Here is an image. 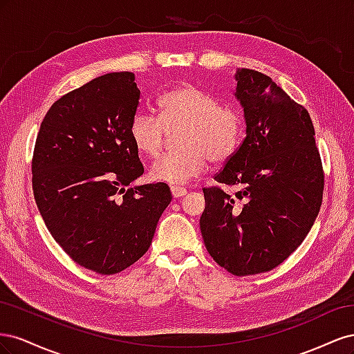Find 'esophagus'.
<instances>
[{
  "label": "esophagus",
  "mask_w": 354,
  "mask_h": 354,
  "mask_svg": "<svg viewBox=\"0 0 354 354\" xmlns=\"http://www.w3.org/2000/svg\"><path fill=\"white\" fill-rule=\"evenodd\" d=\"M171 194H173L174 198H181L187 194V189L180 186H171Z\"/></svg>",
  "instance_id": "1"
}]
</instances>
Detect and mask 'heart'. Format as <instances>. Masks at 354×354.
Wrapping results in <instances>:
<instances>
[{"label":"heart","instance_id":"obj_1","mask_svg":"<svg viewBox=\"0 0 354 354\" xmlns=\"http://www.w3.org/2000/svg\"><path fill=\"white\" fill-rule=\"evenodd\" d=\"M158 116L137 112L128 134L138 153L155 158L165 145V130L180 128L178 151L160 156L151 168V177L169 185H183L207 168L208 159L221 164L238 151L245 131L242 112L233 104L220 103L217 95L196 85H180L160 94Z\"/></svg>","mask_w":354,"mask_h":354}]
</instances>
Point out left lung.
Wrapping results in <instances>:
<instances>
[{"mask_svg": "<svg viewBox=\"0 0 354 354\" xmlns=\"http://www.w3.org/2000/svg\"><path fill=\"white\" fill-rule=\"evenodd\" d=\"M234 78L246 137L214 180L236 192L203 187L199 224L214 261L250 276L273 270L301 245L322 205L325 176L303 106L261 72L241 69Z\"/></svg>", "mask_w": 354, "mask_h": 354, "instance_id": "left-lung-1", "label": "left lung"}]
</instances>
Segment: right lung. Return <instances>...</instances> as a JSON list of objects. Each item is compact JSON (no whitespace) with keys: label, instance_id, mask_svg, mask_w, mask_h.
I'll list each match as a JSON object with an SVG mask.
<instances>
[{"label":"right lung","instance_id":"add662e5","mask_svg":"<svg viewBox=\"0 0 354 354\" xmlns=\"http://www.w3.org/2000/svg\"><path fill=\"white\" fill-rule=\"evenodd\" d=\"M140 90L112 72L53 103L37 136L32 189L48 232L71 259L99 274L134 264L171 202L165 183L128 187L145 173L128 134Z\"/></svg>","mask_w":354,"mask_h":354}]
</instances>
